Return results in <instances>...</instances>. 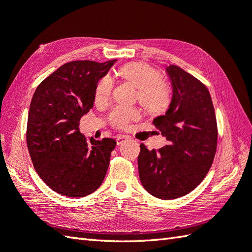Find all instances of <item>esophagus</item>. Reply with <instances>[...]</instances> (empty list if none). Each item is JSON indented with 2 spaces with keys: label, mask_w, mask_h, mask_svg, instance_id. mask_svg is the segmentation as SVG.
Instances as JSON below:
<instances>
[{
  "label": "esophagus",
  "mask_w": 252,
  "mask_h": 252,
  "mask_svg": "<svg viewBox=\"0 0 252 252\" xmlns=\"http://www.w3.org/2000/svg\"><path fill=\"white\" fill-rule=\"evenodd\" d=\"M126 140H130V136H127V135H118L117 136V144L118 145H120V144H122L123 142L125 141H126Z\"/></svg>",
  "instance_id": "34e87169"
}]
</instances>
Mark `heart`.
Here are the masks:
<instances>
[{
    "instance_id": "heart-1",
    "label": "heart",
    "mask_w": 252,
    "mask_h": 252,
    "mask_svg": "<svg viewBox=\"0 0 252 252\" xmlns=\"http://www.w3.org/2000/svg\"><path fill=\"white\" fill-rule=\"evenodd\" d=\"M118 76L131 82L136 90L137 99L145 108L152 112L160 111L169 101V90L160 81L156 70L146 63H131L122 66L118 70ZM112 92V80L109 76L101 78L95 90V100L104 103L110 97ZM141 117V111L132 106H116L109 114V121L114 126L126 129L130 123Z\"/></svg>"
}]
</instances>
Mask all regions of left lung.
Wrapping results in <instances>:
<instances>
[{"label":"left lung","instance_id":"1","mask_svg":"<svg viewBox=\"0 0 252 252\" xmlns=\"http://www.w3.org/2000/svg\"><path fill=\"white\" fill-rule=\"evenodd\" d=\"M167 72L172 99L153 123L169 144L157 151L141 144L137 158L144 189L164 200L185 196L201 183L218 145L216 112L206 85L179 66H168Z\"/></svg>","mask_w":252,"mask_h":252}]
</instances>
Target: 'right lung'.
<instances>
[{"label": "right lung", "instance_id": "right-lung-1", "mask_svg": "<svg viewBox=\"0 0 252 252\" xmlns=\"http://www.w3.org/2000/svg\"><path fill=\"white\" fill-rule=\"evenodd\" d=\"M115 63H67L37 85L31 99L26 137L32 163L44 183L63 196H88L105 179L117 143L89 141L79 125L93 107L98 80Z\"/></svg>", "mask_w": 252, "mask_h": 252}]
</instances>
